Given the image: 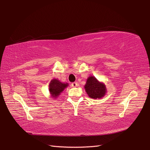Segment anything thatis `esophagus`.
I'll use <instances>...</instances> for the list:
<instances>
[{"label": "esophagus", "mask_w": 150, "mask_h": 150, "mask_svg": "<svg viewBox=\"0 0 150 150\" xmlns=\"http://www.w3.org/2000/svg\"><path fill=\"white\" fill-rule=\"evenodd\" d=\"M79 86V84L77 83V82H73V83H71V86L72 87H77Z\"/></svg>", "instance_id": "obj_1"}]
</instances>
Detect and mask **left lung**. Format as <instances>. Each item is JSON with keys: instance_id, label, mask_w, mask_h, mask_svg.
<instances>
[{"instance_id": "8db88e82", "label": "left lung", "mask_w": 150, "mask_h": 150, "mask_svg": "<svg viewBox=\"0 0 150 150\" xmlns=\"http://www.w3.org/2000/svg\"><path fill=\"white\" fill-rule=\"evenodd\" d=\"M88 95L91 98H101L106 95L107 89L103 82H100L94 76H90L84 86Z\"/></svg>"}]
</instances>
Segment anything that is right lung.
<instances>
[{
    "mask_svg": "<svg viewBox=\"0 0 150 150\" xmlns=\"http://www.w3.org/2000/svg\"><path fill=\"white\" fill-rule=\"evenodd\" d=\"M68 86L69 84L67 82H62L57 79H52L49 84V91L51 97L57 98Z\"/></svg>",
    "mask_w": 150,
    "mask_h": 150,
    "instance_id": "obj_1",
    "label": "right lung"
}]
</instances>
